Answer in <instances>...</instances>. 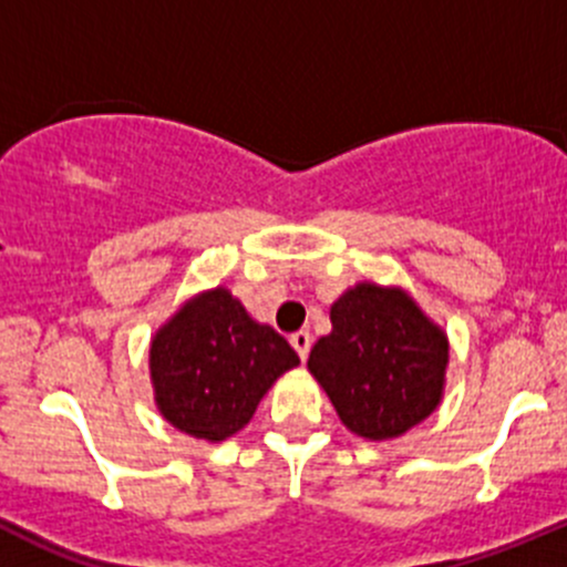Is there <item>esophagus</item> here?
<instances>
[{
	"mask_svg": "<svg viewBox=\"0 0 567 567\" xmlns=\"http://www.w3.org/2000/svg\"><path fill=\"white\" fill-rule=\"evenodd\" d=\"M311 332H306V330H300V332H295V336L289 338V343L291 347H295V352H297V358L300 360H306L308 358V352H311Z\"/></svg>",
	"mask_w": 567,
	"mask_h": 567,
	"instance_id": "1",
	"label": "esophagus"
}]
</instances>
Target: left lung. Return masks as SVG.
Wrapping results in <instances>:
<instances>
[{
    "mask_svg": "<svg viewBox=\"0 0 567 567\" xmlns=\"http://www.w3.org/2000/svg\"><path fill=\"white\" fill-rule=\"evenodd\" d=\"M330 322L308 371L352 434L395 440L442 404L451 341L410 291L360 281L332 302Z\"/></svg>",
    "mask_w": 567,
    "mask_h": 567,
    "instance_id": "left-lung-1",
    "label": "left lung"
}]
</instances>
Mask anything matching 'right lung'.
Masks as SVG:
<instances>
[{
  "mask_svg": "<svg viewBox=\"0 0 567 567\" xmlns=\"http://www.w3.org/2000/svg\"><path fill=\"white\" fill-rule=\"evenodd\" d=\"M300 358L226 286L188 297L150 341L157 412L183 434L224 442L254 417L267 390Z\"/></svg>",
  "mask_w": 567,
  "mask_h": 567,
  "instance_id": "right-lung-1",
  "label": "right lung"
}]
</instances>
